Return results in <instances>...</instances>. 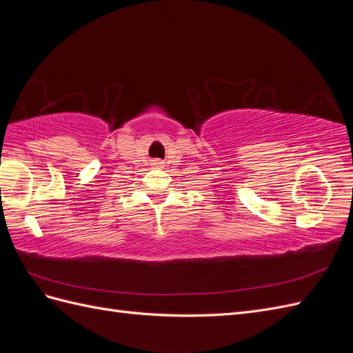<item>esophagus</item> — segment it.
Wrapping results in <instances>:
<instances>
[{
  "instance_id": "obj_1",
  "label": "esophagus",
  "mask_w": 353,
  "mask_h": 353,
  "mask_svg": "<svg viewBox=\"0 0 353 353\" xmlns=\"http://www.w3.org/2000/svg\"><path fill=\"white\" fill-rule=\"evenodd\" d=\"M152 165H157V167H161V165H162V162H161L159 159H154V161H153V163H152Z\"/></svg>"
}]
</instances>
